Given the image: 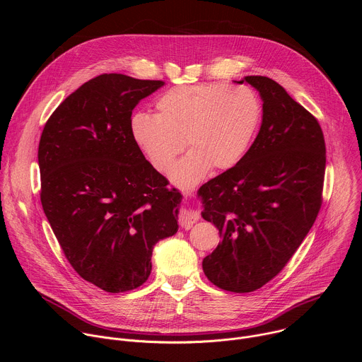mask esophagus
<instances>
[{
    "mask_svg": "<svg viewBox=\"0 0 362 362\" xmlns=\"http://www.w3.org/2000/svg\"><path fill=\"white\" fill-rule=\"evenodd\" d=\"M199 221V214L196 211H182L179 215V225L185 229H189L193 226V223H196Z\"/></svg>",
    "mask_w": 362,
    "mask_h": 362,
    "instance_id": "obj_1",
    "label": "esophagus"
}]
</instances>
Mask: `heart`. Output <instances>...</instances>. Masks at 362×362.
<instances>
[{"mask_svg":"<svg viewBox=\"0 0 362 362\" xmlns=\"http://www.w3.org/2000/svg\"><path fill=\"white\" fill-rule=\"evenodd\" d=\"M156 115L137 112L130 133L148 163L166 173L177 154L190 150L173 168L172 180L190 187L211 169L235 168L259 129L262 105L246 86L222 83L179 86L160 94Z\"/></svg>","mask_w":362,"mask_h":362,"instance_id":"1","label":"heart"}]
</instances>
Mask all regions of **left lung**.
<instances>
[{
	"label": "left lung",
	"mask_w": 362,
	"mask_h": 362,
	"mask_svg": "<svg viewBox=\"0 0 362 362\" xmlns=\"http://www.w3.org/2000/svg\"><path fill=\"white\" fill-rule=\"evenodd\" d=\"M261 94V130L245 158L199 189L202 216L222 236L203 259L208 279L243 293L289 262L322 204L325 140L318 120L269 77L246 76Z\"/></svg>",
	"instance_id": "1"
}]
</instances>
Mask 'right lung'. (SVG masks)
Listing matches in <instances>:
<instances>
[{
  "label": "right lung",
  "mask_w": 362,
  "mask_h": 362,
  "mask_svg": "<svg viewBox=\"0 0 362 362\" xmlns=\"http://www.w3.org/2000/svg\"><path fill=\"white\" fill-rule=\"evenodd\" d=\"M163 84L97 76L62 103L41 133L44 214L74 271L106 292L143 285L154 245L179 228L180 192L168 187L130 133L137 103Z\"/></svg>",
  "instance_id": "obj_1"
}]
</instances>
